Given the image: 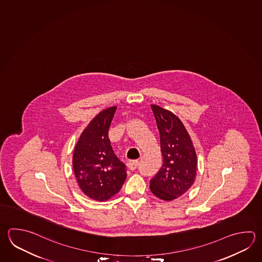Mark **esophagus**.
Here are the masks:
<instances>
[{
    "mask_svg": "<svg viewBox=\"0 0 262 262\" xmlns=\"http://www.w3.org/2000/svg\"><path fill=\"white\" fill-rule=\"evenodd\" d=\"M139 164V161H130V162H128V164H127V166H128L129 169L135 170L138 168Z\"/></svg>",
    "mask_w": 262,
    "mask_h": 262,
    "instance_id": "1",
    "label": "esophagus"
}]
</instances>
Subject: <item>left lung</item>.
<instances>
[{
  "mask_svg": "<svg viewBox=\"0 0 262 262\" xmlns=\"http://www.w3.org/2000/svg\"><path fill=\"white\" fill-rule=\"evenodd\" d=\"M159 130L164 163L150 180L149 189L164 201L184 194L193 184L197 158L190 136L174 113L157 105H150Z\"/></svg>",
  "mask_w": 262,
  "mask_h": 262,
  "instance_id": "8db88e82",
  "label": "left lung"
}]
</instances>
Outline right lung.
<instances>
[{
  "label": "right lung",
  "instance_id": "add662e5",
  "mask_svg": "<svg viewBox=\"0 0 262 262\" xmlns=\"http://www.w3.org/2000/svg\"><path fill=\"white\" fill-rule=\"evenodd\" d=\"M116 107L98 113L83 130L74 149L73 170L83 193L93 200L107 201L121 190L126 166L113 152L108 128Z\"/></svg>",
  "mask_w": 262,
  "mask_h": 262
}]
</instances>
